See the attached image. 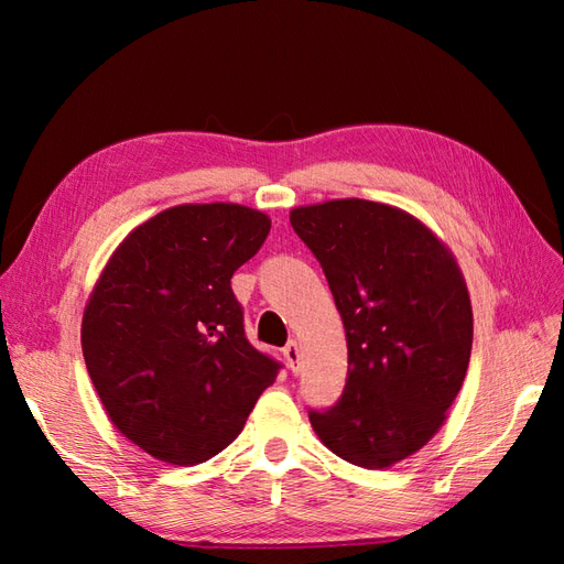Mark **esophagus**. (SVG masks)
<instances>
[{
	"label": "esophagus",
	"instance_id": "1",
	"mask_svg": "<svg viewBox=\"0 0 564 564\" xmlns=\"http://www.w3.org/2000/svg\"><path fill=\"white\" fill-rule=\"evenodd\" d=\"M282 355H284L286 365L292 367V371H296L299 369V360H301V346L296 344V340H289V344L282 350Z\"/></svg>",
	"mask_w": 564,
	"mask_h": 564
}]
</instances>
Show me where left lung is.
<instances>
[{
    "mask_svg": "<svg viewBox=\"0 0 564 564\" xmlns=\"http://www.w3.org/2000/svg\"><path fill=\"white\" fill-rule=\"evenodd\" d=\"M344 319L348 377L329 412H311L322 445L381 470L431 442L464 386L473 348L468 286L452 249L421 218L369 199L289 212Z\"/></svg>",
    "mask_w": 564,
    "mask_h": 564,
    "instance_id": "left-lung-1",
    "label": "left lung"
}]
</instances>
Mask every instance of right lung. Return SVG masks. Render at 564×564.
<instances>
[{"mask_svg":"<svg viewBox=\"0 0 564 564\" xmlns=\"http://www.w3.org/2000/svg\"><path fill=\"white\" fill-rule=\"evenodd\" d=\"M268 214L178 204L117 245L82 315V352L108 419L135 447L197 466L242 433L278 362L251 348L230 278Z\"/></svg>","mask_w":564,"mask_h":564,"instance_id":"right-lung-1","label":"right lung"}]
</instances>
